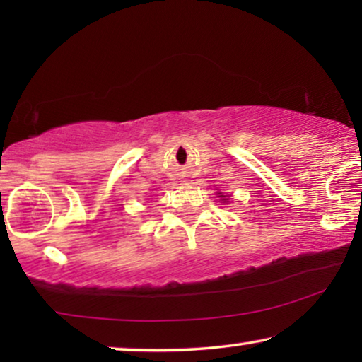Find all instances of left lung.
<instances>
[{
    "label": "left lung",
    "mask_w": 362,
    "mask_h": 362,
    "mask_svg": "<svg viewBox=\"0 0 362 362\" xmlns=\"http://www.w3.org/2000/svg\"><path fill=\"white\" fill-rule=\"evenodd\" d=\"M218 195L221 197V202H223V203H228V202H229V198H228V197H224V195H223V193H221V192L218 193Z\"/></svg>",
    "instance_id": "8db88e82"
}]
</instances>
